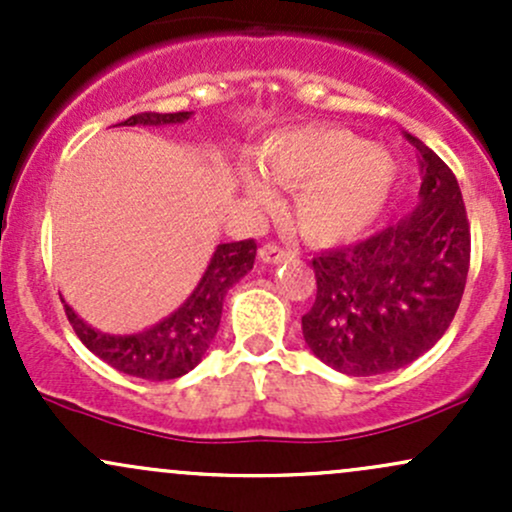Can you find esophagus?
Wrapping results in <instances>:
<instances>
[{
  "label": "esophagus",
  "instance_id": "obj_1",
  "mask_svg": "<svg viewBox=\"0 0 512 512\" xmlns=\"http://www.w3.org/2000/svg\"><path fill=\"white\" fill-rule=\"evenodd\" d=\"M293 257H296V252L284 250L281 245H276V243L262 245V248H260V260L264 264H281V262L293 260Z\"/></svg>",
  "mask_w": 512,
  "mask_h": 512
}]
</instances>
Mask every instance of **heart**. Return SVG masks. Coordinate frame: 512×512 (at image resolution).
<instances>
[{"label":"heart","mask_w":512,"mask_h":512,"mask_svg":"<svg viewBox=\"0 0 512 512\" xmlns=\"http://www.w3.org/2000/svg\"><path fill=\"white\" fill-rule=\"evenodd\" d=\"M260 168L274 185L293 190V223L315 243H342L366 231L397 180L390 149L330 125L276 134L260 149ZM240 185L255 204L274 202V190L257 170L245 168Z\"/></svg>","instance_id":"1"}]
</instances>
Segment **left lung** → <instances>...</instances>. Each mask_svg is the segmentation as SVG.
Here are the masks:
<instances>
[{
  "mask_svg": "<svg viewBox=\"0 0 512 512\" xmlns=\"http://www.w3.org/2000/svg\"><path fill=\"white\" fill-rule=\"evenodd\" d=\"M421 202L351 248L313 260L317 296L303 337L346 375H380L424 356L460 308L469 272V223L452 170L424 142Z\"/></svg>",
  "mask_w": 512,
  "mask_h": 512,
  "instance_id": "8db88e82",
  "label": "left lung"
}]
</instances>
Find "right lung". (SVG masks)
<instances>
[{"instance_id":"1","label":"right lung","mask_w":512,"mask_h":512,"mask_svg":"<svg viewBox=\"0 0 512 512\" xmlns=\"http://www.w3.org/2000/svg\"><path fill=\"white\" fill-rule=\"evenodd\" d=\"M192 113H139L127 117L120 125L161 127L190 120ZM255 240L216 245L207 272L199 279L197 289L187 296L175 313L163 317L149 330L137 334H108L93 330L64 303V313L72 322L76 337L88 351L103 358L120 373L144 380H173L190 373L207 354L221 322L223 298L236 281L243 279L255 264Z\"/></svg>"}]
</instances>
